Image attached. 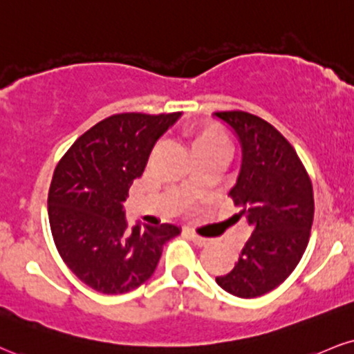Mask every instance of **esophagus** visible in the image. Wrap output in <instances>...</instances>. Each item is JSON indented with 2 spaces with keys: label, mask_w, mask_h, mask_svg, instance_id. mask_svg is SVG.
<instances>
[{
  "label": "esophagus",
  "mask_w": 354,
  "mask_h": 354,
  "mask_svg": "<svg viewBox=\"0 0 354 354\" xmlns=\"http://www.w3.org/2000/svg\"><path fill=\"white\" fill-rule=\"evenodd\" d=\"M189 237H191V241H193L194 244L199 245V247H204V245L211 244V239H207V237L199 236V234H196V232H189Z\"/></svg>",
  "instance_id": "esophagus-1"
}]
</instances>
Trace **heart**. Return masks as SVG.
Returning a JSON list of instances; mask_svg holds the SVG:
<instances>
[{
    "instance_id": "b5f03b06",
    "label": "heart",
    "mask_w": 354,
    "mask_h": 354,
    "mask_svg": "<svg viewBox=\"0 0 354 354\" xmlns=\"http://www.w3.org/2000/svg\"><path fill=\"white\" fill-rule=\"evenodd\" d=\"M188 142L194 156L225 155L229 150L227 135L214 123L191 127L188 129Z\"/></svg>"
}]
</instances>
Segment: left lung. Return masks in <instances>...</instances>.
I'll return each instance as SVG.
<instances>
[{
    "mask_svg": "<svg viewBox=\"0 0 354 354\" xmlns=\"http://www.w3.org/2000/svg\"><path fill=\"white\" fill-rule=\"evenodd\" d=\"M216 117L231 125L242 145L241 173L229 196L252 227L234 269L216 282L232 295L255 299L279 287L305 254L315 214L312 180L269 122L242 110Z\"/></svg>",
    "mask_w": 354,
    "mask_h": 354,
    "instance_id": "obj_1",
    "label": "left lung"
}]
</instances>
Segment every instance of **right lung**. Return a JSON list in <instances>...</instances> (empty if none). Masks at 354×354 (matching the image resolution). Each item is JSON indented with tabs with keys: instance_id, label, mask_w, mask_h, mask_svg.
I'll return each instance as SVG.
<instances>
[{
	"instance_id": "add662e5",
	"label": "right lung",
	"mask_w": 354,
	"mask_h": 354,
	"mask_svg": "<svg viewBox=\"0 0 354 354\" xmlns=\"http://www.w3.org/2000/svg\"><path fill=\"white\" fill-rule=\"evenodd\" d=\"M180 113H117L75 140L54 169L49 224L72 274L100 293L118 295L147 282L173 224L129 229L122 203L142 176L153 145Z\"/></svg>"
}]
</instances>
